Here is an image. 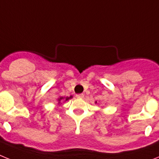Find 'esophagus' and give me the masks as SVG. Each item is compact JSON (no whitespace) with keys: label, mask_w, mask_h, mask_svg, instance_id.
Listing matches in <instances>:
<instances>
[{"label":"esophagus","mask_w":159,"mask_h":159,"mask_svg":"<svg viewBox=\"0 0 159 159\" xmlns=\"http://www.w3.org/2000/svg\"><path fill=\"white\" fill-rule=\"evenodd\" d=\"M84 94H78V95H75V97H76L77 99H83L84 98Z\"/></svg>","instance_id":"34e87169"}]
</instances>
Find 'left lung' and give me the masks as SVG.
I'll list each match as a JSON object with an SVG mask.
<instances>
[{
    "label": "left lung",
    "mask_w": 159,
    "mask_h": 159,
    "mask_svg": "<svg viewBox=\"0 0 159 159\" xmlns=\"http://www.w3.org/2000/svg\"><path fill=\"white\" fill-rule=\"evenodd\" d=\"M95 103H97V102H95Z\"/></svg>",
    "instance_id": "obj_1"
}]
</instances>
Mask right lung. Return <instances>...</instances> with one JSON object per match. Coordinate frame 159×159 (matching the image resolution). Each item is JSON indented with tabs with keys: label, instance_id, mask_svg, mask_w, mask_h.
<instances>
[{
	"label": "right lung",
	"instance_id": "1",
	"mask_svg": "<svg viewBox=\"0 0 159 159\" xmlns=\"http://www.w3.org/2000/svg\"><path fill=\"white\" fill-rule=\"evenodd\" d=\"M72 95H71V96H69V97H63V96H60L58 98V99H57V102H58V105H61L62 104V102H63V101H64V102H66V101H67V100H69L70 99H71V98H72Z\"/></svg>",
	"mask_w": 159,
	"mask_h": 159
}]
</instances>
